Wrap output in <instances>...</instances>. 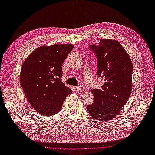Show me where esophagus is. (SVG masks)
Returning a JSON list of instances; mask_svg holds the SVG:
<instances>
[{"mask_svg":"<svg viewBox=\"0 0 155 155\" xmlns=\"http://www.w3.org/2000/svg\"><path fill=\"white\" fill-rule=\"evenodd\" d=\"M76 90L78 92H83L84 90V87L81 86V85H79V86H78L76 87Z\"/></svg>","mask_w":155,"mask_h":155,"instance_id":"obj_1","label":"esophagus"}]
</instances>
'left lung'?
Returning a JSON list of instances; mask_svg holds the SVG:
<instances>
[{
  "mask_svg": "<svg viewBox=\"0 0 155 155\" xmlns=\"http://www.w3.org/2000/svg\"><path fill=\"white\" fill-rule=\"evenodd\" d=\"M97 58L98 77L104 79L100 89H92L94 103L87 106L96 120L114 119L128 101L132 91L133 63L118 41L101 38L99 45L89 46Z\"/></svg>",
  "mask_w": 155,
  "mask_h": 155,
  "instance_id": "obj_1",
  "label": "left lung"
}]
</instances>
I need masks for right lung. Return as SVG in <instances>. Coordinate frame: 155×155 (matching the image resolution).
I'll list each match as a JSON object with an SVG mask.
<instances>
[{
  "label": "right lung",
  "mask_w": 155,
  "mask_h": 155,
  "mask_svg": "<svg viewBox=\"0 0 155 155\" xmlns=\"http://www.w3.org/2000/svg\"><path fill=\"white\" fill-rule=\"evenodd\" d=\"M74 47L72 44L41 45L27 57L20 82L31 106L44 116L59 112L71 89L61 81L62 64Z\"/></svg>",
  "instance_id": "add662e5"
}]
</instances>
